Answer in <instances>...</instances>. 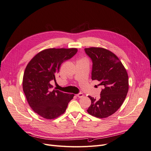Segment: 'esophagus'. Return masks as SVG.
Here are the masks:
<instances>
[{"instance_id":"obj_1","label":"esophagus","mask_w":151,"mask_h":151,"mask_svg":"<svg viewBox=\"0 0 151 151\" xmlns=\"http://www.w3.org/2000/svg\"><path fill=\"white\" fill-rule=\"evenodd\" d=\"M76 96L78 97V98H82L84 97V94L82 93H80L76 95Z\"/></svg>"}]
</instances>
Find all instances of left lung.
Segmentation results:
<instances>
[{
    "label": "left lung",
    "mask_w": 151,
    "mask_h": 151,
    "mask_svg": "<svg viewBox=\"0 0 151 151\" xmlns=\"http://www.w3.org/2000/svg\"><path fill=\"white\" fill-rule=\"evenodd\" d=\"M84 50L93 62L92 80L100 81L99 85L104 87L99 100L88 96L91 105L87 111L96 117L105 118L116 112L124 103L129 91L128 74L113 52L100 47Z\"/></svg>",
    "instance_id": "obj_1"
}]
</instances>
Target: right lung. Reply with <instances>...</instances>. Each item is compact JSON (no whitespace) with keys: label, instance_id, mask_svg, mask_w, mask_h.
<instances>
[{"label":"right lung","instance_id":"right-lung-1","mask_svg":"<svg viewBox=\"0 0 151 151\" xmlns=\"http://www.w3.org/2000/svg\"><path fill=\"white\" fill-rule=\"evenodd\" d=\"M77 51L75 47L45 49L37 53L26 66L23 91L34 111L46 119H53L64 113L75 96L58 90L51 91V81L55 80L62 63Z\"/></svg>","mask_w":151,"mask_h":151}]
</instances>
